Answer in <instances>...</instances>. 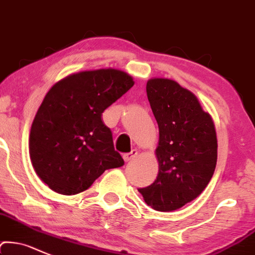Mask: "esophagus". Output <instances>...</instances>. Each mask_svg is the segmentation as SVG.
Segmentation results:
<instances>
[{
	"instance_id": "34e87169",
	"label": "esophagus",
	"mask_w": 255,
	"mask_h": 255,
	"mask_svg": "<svg viewBox=\"0 0 255 255\" xmlns=\"http://www.w3.org/2000/svg\"><path fill=\"white\" fill-rule=\"evenodd\" d=\"M136 154H137V150L132 149V150H131V152L124 153V154H123V158H124L125 161H130V160H132L133 158L136 157Z\"/></svg>"
}]
</instances>
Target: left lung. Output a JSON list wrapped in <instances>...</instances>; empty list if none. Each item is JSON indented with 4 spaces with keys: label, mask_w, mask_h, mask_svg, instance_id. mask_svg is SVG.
<instances>
[{
    "label": "left lung",
    "mask_w": 255,
    "mask_h": 255,
    "mask_svg": "<svg viewBox=\"0 0 255 255\" xmlns=\"http://www.w3.org/2000/svg\"><path fill=\"white\" fill-rule=\"evenodd\" d=\"M146 91L159 128V171L138 192L153 209L172 212L197 198L212 179L218 158L215 127L196 96L176 81L150 79Z\"/></svg>",
    "instance_id": "left-lung-1"
}]
</instances>
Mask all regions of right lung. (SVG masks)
<instances>
[{
    "label": "right lung",
    "mask_w": 255,
    "mask_h": 255,
    "mask_svg": "<svg viewBox=\"0 0 255 255\" xmlns=\"http://www.w3.org/2000/svg\"><path fill=\"white\" fill-rule=\"evenodd\" d=\"M132 86L128 74L109 68L72 74L51 87L32 122L29 148L52 191L80 193L107 169L124 165L102 113Z\"/></svg>",
    "instance_id": "1"
}]
</instances>
